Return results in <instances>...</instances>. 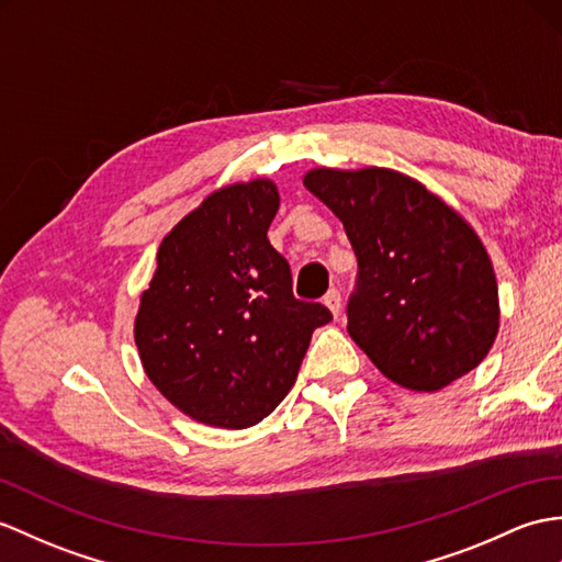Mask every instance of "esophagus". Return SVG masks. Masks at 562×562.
I'll return each instance as SVG.
<instances>
[{
	"label": "esophagus",
	"mask_w": 562,
	"mask_h": 562,
	"mask_svg": "<svg viewBox=\"0 0 562 562\" xmlns=\"http://www.w3.org/2000/svg\"><path fill=\"white\" fill-rule=\"evenodd\" d=\"M323 304L333 311V316H340V308H342V294L340 290H330L328 294L323 296Z\"/></svg>",
	"instance_id": "1"
}]
</instances>
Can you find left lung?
Returning <instances> with one entry per match:
<instances>
[{
	"label": "left lung",
	"instance_id": "obj_1",
	"mask_svg": "<svg viewBox=\"0 0 562 562\" xmlns=\"http://www.w3.org/2000/svg\"><path fill=\"white\" fill-rule=\"evenodd\" d=\"M304 187L342 220L359 270L347 330L378 371L436 390L476 369L498 335V284L474 229L395 169H311Z\"/></svg>",
	"mask_w": 562,
	"mask_h": 562
}]
</instances>
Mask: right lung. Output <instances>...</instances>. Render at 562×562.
I'll use <instances>...</instances> for the list:
<instances>
[{"label": "right lung", "mask_w": 562, "mask_h": 562, "mask_svg": "<svg viewBox=\"0 0 562 562\" xmlns=\"http://www.w3.org/2000/svg\"><path fill=\"white\" fill-rule=\"evenodd\" d=\"M280 207L268 179L207 195L167 234L134 325L153 385L217 428H249L290 393L311 335L333 321L292 292L268 227Z\"/></svg>", "instance_id": "right-lung-1"}]
</instances>
